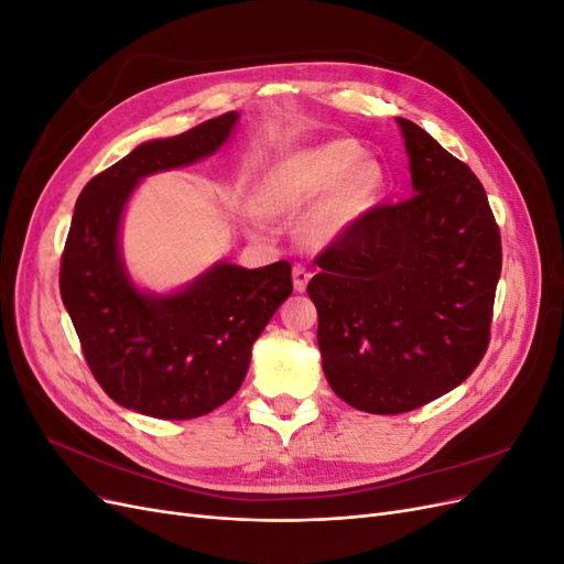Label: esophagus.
<instances>
[{
	"instance_id": "1",
	"label": "esophagus",
	"mask_w": 564,
	"mask_h": 564,
	"mask_svg": "<svg viewBox=\"0 0 564 564\" xmlns=\"http://www.w3.org/2000/svg\"><path fill=\"white\" fill-rule=\"evenodd\" d=\"M294 289L296 292H305V286H308V282H311V270L308 268H303V265H294Z\"/></svg>"
}]
</instances>
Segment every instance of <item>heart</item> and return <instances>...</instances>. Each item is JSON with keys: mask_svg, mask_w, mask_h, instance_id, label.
<instances>
[{"mask_svg": "<svg viewBox=\"0 0 564 564\" xmlns=\"http://www.w3.org/2000/svg\"><path fill=\"white\" fill-rule=\"evenodd\" d=\"M362 150L350 141H329L280 160L261 183L259 202L247 204L249 224L265 230L270 214H296L317 202L305 220L315 242H329L355 224L381 185V169L360 159Z\"/></svg>", "mask_w": 564, "mask_h": 564, "instance_id": "1", "label": "heart"}]
</instances>
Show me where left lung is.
Instances as JSON below:
<instances>
[{
	"label": "left lung",
	"mask_w": 564,
	"mask_h": 564,
	"mask_svg": "<svg viewBox=\"0 0 564 564\" xmlns=\"http://www.w3.org/2000/svg\"><path fill=\"white\" fill-rule=\"evenodd\" d=\"M398 124L414 195L357 216L308 282L324 377L369 414L412 412L470 377L501 275L482 183L419 124Z\"/></svg>",
	"instance_id": "8db88e82"
}]
</instances>
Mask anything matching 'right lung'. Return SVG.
<instances>
[{
	"mask_svg": "<svg viewBox=\"0 0 564 564\" xmlns=\"http://www.w3.org/2000/svg\"><path fill=\"white\" fill-rule=\"evenodd\" d=\"M240 115L141 143L77 197L61 259V299L94 379L133 412L185 421L240 390L251 346L292 294V265L216 263L172 294L141 292L119 251V226L145 176L193 164L224 145Z\"/></svg>",
	"mask_w": 564,
	"mask_h": 564,
	"instance_id": "obj_1",
	"label": "right lung"
}]
</instances>
